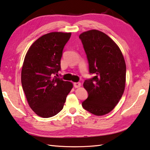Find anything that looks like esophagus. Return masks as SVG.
<instances>
[{"label":"esophagus","instance_id":"obj_1","mask_svg":"<svg viewBox=\"0 0 150 150\" xmlns=\"http://www.w3.org/2000/svg\"><path fill=\"white\" fill-rule=\"evenodd\" d=\"M80 86H81L80 82H74V88H80Z\"/></svg>","mask_w":150,"mask_h":150}]
</instances>
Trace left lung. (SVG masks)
<instances>
[{"mask_svg":"<svg viewBox=\"0 0 150 150\" xmlns=\"http://www.w3.org/2000/svg\"><path fill=\"white\" fill-rule=\"evenodd\" d=\"M94 76L84 81L88 96L82 107L96 116L108 114L124 94L126 66L123 54L114 41L101 31L90 30L80 34Z\"/></svg>","mask_w":150,"mask_h":150,"instance_id":"obj_1","label":"left lung"}]
</instances>
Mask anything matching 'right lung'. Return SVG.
<instances>
[{
	"label": "right lung",
	"mask_w": 150,
	"mask_h": 150,
	"mask_svg": "<svg viewBox=\"0 0 150 150\" xmlns=\"http://www.w3.org/2000/svg\"><path fill=\"white\" fill-rule=\"evenodd\" d=\"M71 33L54 32L38 38L29 48L21 72V83L31 109L42 117L55 116L62 110L72 82L54 75L60 70L64 47Z\"/></svg>",
	"instance_id": "obj_1"
}]
</instances>
